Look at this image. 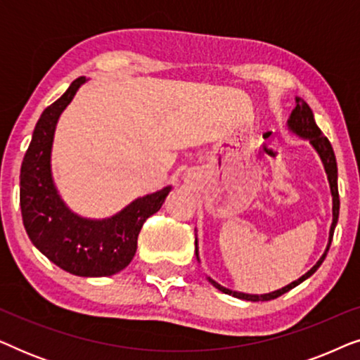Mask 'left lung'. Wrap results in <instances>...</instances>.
<instances>
[{
	"mask_svg": "<svg viewBox=\"0 0 360 360\" xmlns=\"http://www.w3.org/2000/svg\"><path fill=\"white\" fill-rule=\"evenodd\" d=\"M288 126L290 129L293 132H297L298 136L302 137H307L311 142L314 149L318 150L319 157H321L323 164H324V169H326V174H328V180H329V185H331V193H333V224H331V231H329V244L326 248V252L329 250V245H331V240H333V234H334V228H336V223H338V218H339V191H338V165H336V155H334V150H333V146L331 142L328 141L326 136H323V132L319 127L316 126V122H314V117H313V111L311 108H309L307 103L303 100H300L297 98V106H295V110L292 111V116H290L288 120ZM326 252L323 254V257L318 260L316 265L303 275V277H300L298 280H295L287 287H283L282 290H277V292H272V293H267V295H245V293H238V292H233V290H228L224 287H221L214 282V280H210V283L216 287L221 292L226 293V295H233L236 298H240V300H248V302H269V300H275L278 297H282L283 293L290 292V290L297 287L303 282V280H307L308 277H311V275L316 272L319 265L323 264L324 257H326ZM196 259H198V252H196Z\"/></svg>",
	"mask_w": 360,
	"mask_h": 360,
	"instance_id": "obj_1",
	"label": "left lung"
}]
</instances>
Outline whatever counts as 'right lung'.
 Returning a JSON list of instances; mask_svg holds the SVG:
<instances>
[{
    "mask_svg": "<svg viewBox=\"0 0 360 360\" xmlns=\"http://www.w3.org/2000/svg\"><path fill=\"white\" fill-rule=\"evenodd\" d=\"M82 83L85 77L72 82L39 117L22 159L19 201L29 239L49 260L78 277H108L129 265L142 224L160 210L170 186L137 198L110 219H83L65 208L52 184L51 149L58 116Z\"/></svg>",
    "mask_w": 360,
    "mask_h": 360,
    "instance_id": "right-lung-1",
    "label": "right lung"
}]
</instances>
